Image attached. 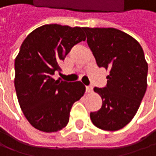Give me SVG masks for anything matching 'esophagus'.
<instances>
[{
    "label": "esophagus",
    "instance_id": "esophagus-1",
    "mask_svg": "<svg viewBox=\"0 0 156 156\" xmlns=\"http://www.w3.org/2000/svg\"><path fill=\"white\" fill-rule=\"evenodd\" d=\"M86 90H87V93H92L93 87H90V86H89V87H86Z\"/></svg>",
    "mask_w": 156,
    "mask_h": 156
}]
</instances>
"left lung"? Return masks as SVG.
I'll return each instance as SVG.
<instances>
[{
  "instance_id": "obj_1",
  "label": "left lung",
  "mask_w": 156,
  "mask_h": 156,
  "mask_svg": "<svg viewBox=\"0 0 156 156\" xmlns=\"http://www.w3.org/2000/svg\"><path fill=\"white\" fill-rule=\"evenodd\" d=\"M87 42L98 67L109 70L107 85L94 87L103 104L90 112L93 124L115 131L134 118L147 87L148 66L139 43L131 36L112 27H83Z\"/></svg>"
}]
</instances>
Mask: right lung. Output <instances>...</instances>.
Here are the masks:
<instances>
[{
    "instance_id": "add662e5",
    "label": "right lung",
    "mask_w": 156,
    "mask_h": 156,
    "mask_svg": "<svg viewBox=\"0 0 156 156\" xmlns=\"http://www.w3.org/2000/svg\"><path fill=\"white\" fill-rule=\"evenodd\" d=\"M86 36L83 27L44 25L26 37L15 59L14 85L18 101L28 122L47 133L65 128L73 104L85 94L80 82L55 80L60 63Z\"/></svg>"
}]
</instances>
